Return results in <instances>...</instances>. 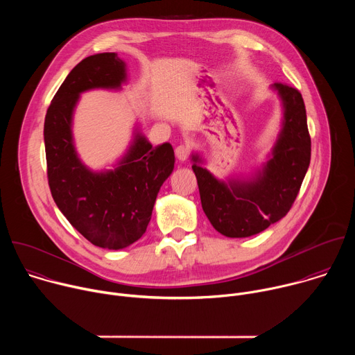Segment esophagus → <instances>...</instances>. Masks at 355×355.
Instances as JSON below:
<instances>
[{"mask_svg": "<svg viewBox=\"0 0 355 355\" xmlns=\"http://www.w3.org/2000/svg\"><path fill=\"white\" fill-rule=\"evenodd\" d=\"M175 156H177V159H178L180 162H185V160L188 159V156H189V150H188V147H187V146H184V144H181V146L175 147Z\"/></svg>", "mask_w": 355, "mask_h": 355, "instance_id": "1", "label": "esophagus"}]
</instances>
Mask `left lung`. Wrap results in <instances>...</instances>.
Here are the masks:
<instances>
[{
	"instance_id": "8db88e82",
	"label": "left lung",
	"mask_w": 355,
	"mask_h": 355,
	"mask_svg": "<svg viewBox=\"0 0 355 355\" xmlns=\"http://www.w3.org/2000/svg\"><path fill=\"white\" fill-rule=\"evenodd\" d=\"M278 92L284 119L278 140L263 170L250 180L220 181L192 155L200 204L212 226L226 237H248L281 220L292 208L311 163V136L300 92L282 83Z\"/></svg>"
}]
</instances>
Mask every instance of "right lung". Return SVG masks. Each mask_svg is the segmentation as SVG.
Here are the masks:
<instances>
[{
	"label": "right lung",
	"instance_id": "1",
	"mask_svg": "<svg viewBox=\"0 0 355 355\" xmlns=\"http://www.w3.org/2000/svg\"><path fill=\"white\" fill-rule=\"evenodd\" d=\"M126 64L116 53L81 60L66 77L44 118L47 180L58 208L94 245L121 250L139 240L151 219L160 187L174 170L170 143L153 147L140 133L114 170L91 171L73 143V112L80 94L119 89Z\"/></svg>",
	"mask_w": 355,
	"mask_h": 355
}]
</instances>
